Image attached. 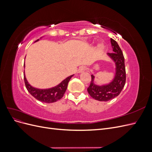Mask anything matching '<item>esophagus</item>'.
I'll list each match as a JSON object with an SVG mask.
<instances>
[{
    "instance_id": "1",
    "label": "esophagus",
    "mask_w": 152,
    "mask_h": 152,
    "mask_svg": "<svg viewBox=\"0 0 152 152\" xmlns=\"http://www.w3.org/2000/svg\"><path fill=\"white\" fill-rule=\"evenodd\" d=\"M86 70V67L84 66H80L79 68V69H78L77 72L80 73H82V72H85Z\"/></svg>"
}]
</instances>
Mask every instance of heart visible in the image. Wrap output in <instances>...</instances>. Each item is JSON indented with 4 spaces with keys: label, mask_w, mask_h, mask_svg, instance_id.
<instances>
[{
    "label": "heart",
    "mask_w": 152,
    "mask_h": 152,
    "mask_svg": "<svg viewBox=\"0 0 152 152\" xmlns=\"http://www.w3.org/2000/svg\"><path fill=\"white\" fill-rule=\"evenodd\" d=\"M99 48H102V45H99Z\"/></svg>",
    "instance_id": "b5f03b06"
}]
</instances>
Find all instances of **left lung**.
Listing matches in <instances>:
<instances>
[{
  "instance_id": "left-lung-1",
  "label": "left lung",
  "mask_w": 152,
  "mask_h": 152,
  "mask_svg": "<svg viewBox=\"0 0 152 152\" xmlns=\"http://www.w3.org/2000/svg\"><path fill=\"white\" fill-rule=\"evenodd\" d=\"M112 53H107L108 56L115 65V73L113 80L108 84L97 85L94 83L95 77L91 75V82L87 88L88 93L92 98L99 102H108L119 95L126 83V68L124 57L121 49L115 40L111 39Z\"/></svg>"
}]
</instances>
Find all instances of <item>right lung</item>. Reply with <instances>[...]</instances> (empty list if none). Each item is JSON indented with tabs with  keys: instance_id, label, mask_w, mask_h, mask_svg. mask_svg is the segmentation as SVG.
Wrapping results in <instances>:
<instances>
[{
	"instance_id": "right-lung-1",
	"label": "right lung",
	"mask_w": 152,
	"mask_h": 152,
	"mask_svg": "<svg viewBox=\"0 0 152 152\" xmlns=\"http://www.w3.org/2000/svg\"><path fill=\"white\" fill-rule=\"evenodd\" d=\"M42 37H40V39H41ZM40 39L37 40L34 42H38ZM25 68V65L24 63V68ZM73 75H74V74L66 77L65 79L62 80L60 83L54 87H50V88H48V89H39V88H36V87H33L29 84V82H28V80H27L26 78L25 70H24L25 84L26 89L30 93V94L31 96H33L35 99H37L39 101H40L41 102L47 103L56 102L58 100L60 99L61 98H63V96L64 94H65V91L67 89L68 82Z\"/></svg>"
}]
</instances>
